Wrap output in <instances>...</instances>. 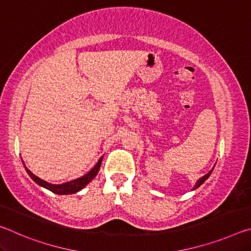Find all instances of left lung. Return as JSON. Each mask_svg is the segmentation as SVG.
Returning <instances> with one entry per match:
<instances>
[{"mask_svg": "<svg viewBox=\"0 0 251 251\" xmlns=\"http://www.w3.org/2000/svg\"><path fill=\"white\" fill-rule=\"evenodd\" d=\"M212 169H214V168H212ZM212 169H211V171H210L209 173H208V174H206V175H205V176H203V177H201V179H199V180H198V181L196 182V185H195V187H194V188H193V189H196V188H198V187H199V186H201V185L202 184V182H203V181H205V180L207 179V178L210 176V174L212 173Z\"/></svg>", "mask_w": 251, "mask_h": 251, "instance_id": "left-lung-1", "label": "left lung"}]
</instances>
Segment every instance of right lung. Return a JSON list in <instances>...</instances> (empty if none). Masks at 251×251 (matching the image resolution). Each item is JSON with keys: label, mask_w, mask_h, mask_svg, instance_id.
Listing matches in <instances>:
<instances>
[{"label": "right lung", "mask_w": 251, "mask_h": 251, "mask_svg": "<svg viewBox=\"0 0 251 251\" xmlns=\"http://www.w3.org/2000/svg\"><path fill=\"white\" fill-rule=\"evenodd\" d=\"M101 159H103V157H100V160L97 161V164L95 165V166L93 167L87 174H85L84 176H82L80 178H77V179H75V180L65 182V184H62V185L50 184V182L41 179V178L34 175V174L31 171H29V169L26 166H25V165H24V167H25V171H26L27 174L29 175V177H31L37 185L44 187V188L50 190V192L54 193V194L69 195V194H74V193L79 192L80 189H83L84 187L86 186L88 182H90L93 179V178H94L97 175V173H99V171H100V164H101Z\"/></svg>", "instance_id": "obj_1"}]
</instances>
